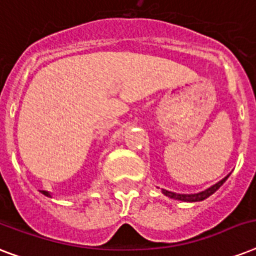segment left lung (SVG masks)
<instances>
[{
    "instance_id": "8db88e82",
    "label": "left lung",
    "mask_w": 256,
    "mask_h": 256,
    "mask_svg": "<svg viewBox=\"0 0 256 256\" xmlns=\"http://www.w3.org/2000/svg\"><path fill=\"white\" fill-rule=\"evenodd\" d=\"M228 176H230V175H227V176H224L222 180H219L218 183H215V184H212L211 187L206 188L204 191H200V192H196V194H176V192H172V191L168 190H162V192H164L166 196H168V198L176 199V200H182V202H199V200H203V199L208 198L210 195L214 194L215 191L218 190L219 187L226 182V179L228 178Z\"/></svg>"
}]
</instances>
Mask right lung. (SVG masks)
I'll list each match as a JSON object with an SVG mask.
<instances>
[{"instance_id": "right-lung-1", "label": "right lung", "mask_w": 256, "mask_h": 256, "mask_svg": "<svg viewBox=\"0 0 256 256\" xmlns=\"http://www.w3.org/2000/svg\"><path fill=\"white\" fill-rule=\"evenodd\" d=\"M41 192H42V194H44V195H46V196H50V198H52V194H50L49 191H45V190H42Z\"/></svg>"}]
</instances>
